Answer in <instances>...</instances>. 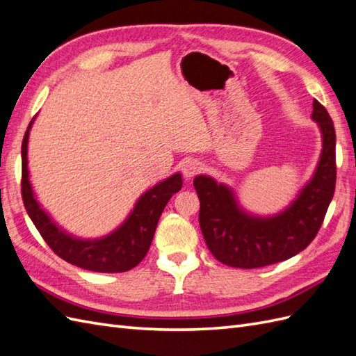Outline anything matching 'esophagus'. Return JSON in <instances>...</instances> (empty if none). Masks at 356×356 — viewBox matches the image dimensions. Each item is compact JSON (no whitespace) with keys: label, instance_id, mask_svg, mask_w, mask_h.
I'll return each mask as SVG.
<instances>
[{"label":"esophagus","instance_id":"34e87169","mask_svg":"<svg viewBox=\"0 0 356 356\" xmlns=\"http://www.w3.org/2000/svg\"><path fill=\"white\" fill-rule=\"evenodd\" d=\"M202 170V163L196 159H187L184 160V163H182V174L187 179L193 178L196 174Z\"/></svg>","mask_w":356,"mask_h":356}]
</instances>
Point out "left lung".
<instances>
[{
  "label": "left lung",
  "instance_id": "8db88e82",
  "mask_svg": "<svg viewBox=\"0 0 356 356\" xmlns=\"http://www.w3.org/2000/svg\"><path fill=\"white\" fill-rule=\"evenodd\" d=\"M312 118L322 135V152L314 177L297 199L272 217L246 212L234 191L207 175L193 181L200 200L199 224L209 251L222 264L257 268L288 260L315 239L336 188V131L328 111L316 99Z\"/></svg>",
  "mask_w": 356,
  "mask_h": 356
}]
</instances>
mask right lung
<instances>
[{
    "mask_svg": "<svg viewBox=\"0 0 356 356\" xmlns=\"http://www.w3.org/2000/svg\"><path fill=\"white\" fill-rule=\"evenodd\" d=\"M34 123L32 118L22 143V199L29 218L34 222L42 239L62 260L86 270L99 273L127 272L143 261L157 227L161 212L169 199L182 187L181 174H174L138 199L135 208L120 227L101 239H80L63 232L40 207L28 170V138Z\"/></svg>",
    "mask_w": 356,
    "mask_h": 356,
    "instance_id": "right-lung-1",
    "label": "right lung"
}]
</instances>
